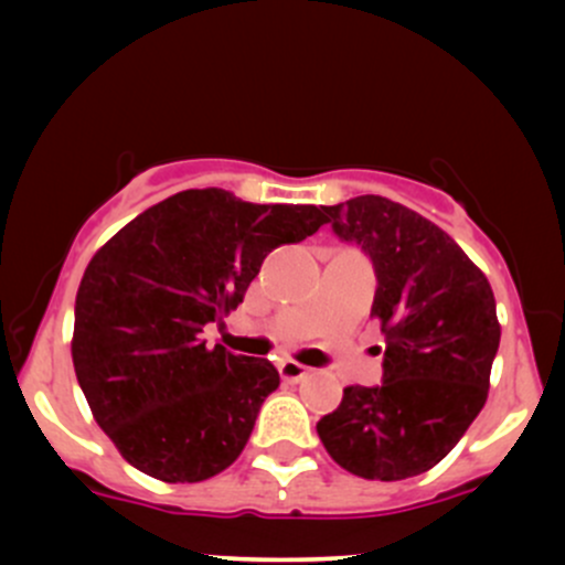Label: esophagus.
I'll return each mask as SVG.
<instances>
[{
    "label": "esophagus",
    "mask_w": 565,
    "mask_h": 565,
    "mask_svg": "<svg viewBox=\"0 0 565 565\" xmlns=\"http://www.w3.org/2000/svg\"><path fill=\"white\" fill-rule=\"evenodd\" d=\"M310 372H313V369L297 364V361H281V364H278V374H281L284 382H302L305 377H310Z\"/></svg>",
    "instance_id": "obj_1"
}]
</instances>
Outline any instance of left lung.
Returning a JSON list of instances; mask_svg holds the SVG:
<instances>
[{"label":"left lung","mask_w":565,"mask_h":565,"mask_svg":"<svg viewBox=\"0 0 565 565\" xmlns=\"http://www.w3.org/2000/svg\"><path fill=\"white\" fill-rule=\"evenodd\" d=\"M323 212L374 265L385 355L380 385L345 387L316 430L353 476L404 481L436 468L486 404L502 334L494 291L449 233L404 204L366 193Z\"/></svg>","instance_id":"left-lung-1"}]
</instances>
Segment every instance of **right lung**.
Wrapping results in <instances>:
<instances>
[{
  "instance_id": "obj_1",
  "label": "right lung",
  "mask_w": 565,
  "mask_h": 565,
  "mask_svg": "<svg viewBox=\"0 0 565 565\" xmlns=\"http://www.w3.org/2000/svg\"><path fill=\"white\" fill-rule=\"evenodd\" d=\"M323 223V206L191 188L95 252L76 291L71 355L95 423L132 468L196 483L236 462L278 372L199 334L238 308L268 252Z\"/></svg>"
}]
</instances>
